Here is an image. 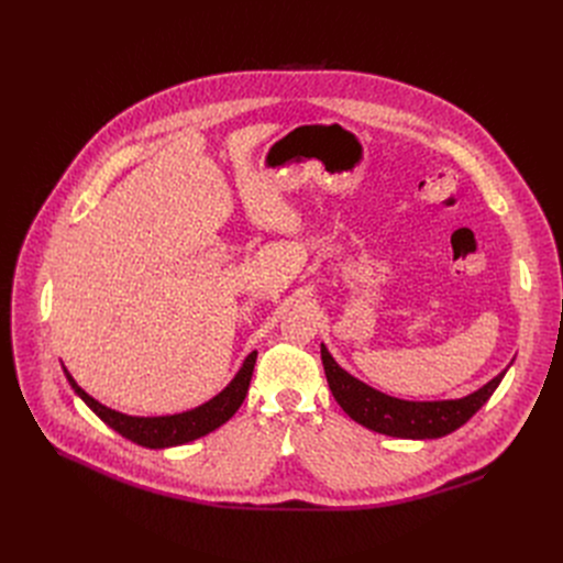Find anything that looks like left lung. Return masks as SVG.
<instances>
[{
	"instance_id": "left-lung-1",
	"label": "left lung",
	"mask_w": 563,
	"mask_h": 563,
	"mask_svg": "<svg viewBox=\"0 0 563 563\" xmlns=\"http://www.w3.org/2000/svg\"><path fill=\"white\" fill-rule=\"evenodd\" d=\"M321 363L327 372L329 388L335 401L351 420L393 438H410V440H427V438H442L459 427H463L475 412L490 399L497 390L499 380L505 378L507 372H499L493 380H488L484 388L472 393L463 399H448V401H406L390 395H383L367 383L358 380L344 372L329 349L321 344Z\"/></svg>"
}]
</instances>
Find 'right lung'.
<instances>
[{"mask_svg": "<svg viewBox=\"0 0 563 563\" xmlns=\"http://www.w3.org/2000/svg\"><path fill=\"white\" fill-rule=\"evenodd\" d=\"M255 358H257V351L249 353L240 372L234 374V378L214 399L205 401L202 406L191 408L187 412H175V416H162V418H136V416H125V412L107 408L100 401H96L91 395H86L77 386V380L70 376V372L66 367H64V374L73 386V390L84 399V404L91 408L104 424H109L113 431L136 442V445H141V448L164 450V448L185 445V442L207 435L210 431L219 429L221 424H225L234 416L236 408H240L242 401L246 399Z\"/></svg>", "mask_w": 563, "mask_h": 563, "instance_id": "right-lung-1", "label": "right lung"}]
</instances>
